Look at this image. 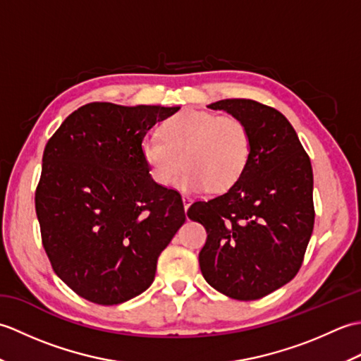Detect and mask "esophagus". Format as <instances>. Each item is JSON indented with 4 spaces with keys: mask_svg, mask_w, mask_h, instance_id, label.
<instances>
[{
    "mask_svg": "<svg viewBox=\"0 0 361 361\" xmlns=\"http://www.w3.org/2000/svg\"><path fill=\"white\" fill-rule=\"evenodd\" d=\"M181 200H183V204H185V209L188 211V208H189V206H190V203H192V198H190L189 195H183L181 197Z\"/></svg>",
    "mask_w": 361,
    "mask_h": 361,
    "instance_id": "esophagus-1",
    "label": "esophagus"
}]
</instances>
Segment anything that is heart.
<instances>
[{
    "instance_id": "obj_1",
    "label": "heart",
    "mask_w": 361,
    "mask_h": 361,
    "mask_svg": "<svg viewBox=\"0 0 361 361\" xmlns=\"http://www.w3.org/2000/svg\"><path fill=\"white\" fill-rule=\"evenodd\" d=\"M251 155V136L245 122L234 116L202 110H183L161 127V137L147 136L141 157L152 180L189 192L226 190L240 180Z\"/></svg>"
}]
</instances>
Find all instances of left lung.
Listing matches in <instances>:
<instances>
[{"label":"left lung","mask_w":361,"mask_h":361,"mask_svg":"<svg viewBox=\"0 0 361 361\" xmlns=\"http://www.w3.org/2000/svg\"><path fill=\"white\" fill-rule=\"evenodd\" d=\"M209 109L245 122L251 155L234 186L188 209L208 234L198 262L220 293L255 301L286 286L302 265L315 224L310 158L287 118L271 106L225 99Z\"/></svg>","instance_id":"left-lung-1"}]
</instances>
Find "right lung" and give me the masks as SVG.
<instances>
[{"instance_id": "1", "label": "right lung", "mask_w": 361, "mask_h": 361, "mask_svg": "<svg viewBox=\"0 0 361 361\" xmlns=\"http://www.w3.org/2000/svg\"><path fill=\"white\" fill-rule=\"evenodd\" d=\"M178 110L91 102L46 144L35 190L43 248L59 278L91 302L121 304L147 290L185 224L181 195L157 185L141 157L145 133Z\"/></svg>"}]
</instances>
